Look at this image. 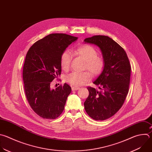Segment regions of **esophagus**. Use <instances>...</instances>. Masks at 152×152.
Listing matches in <instances>:
<instances>
[{
  "label": "esophagus",
  "instance_id": "obj_1",
  "mask_svg": "<svg viewBox=\"0 0 152 152\" xmlns=\"http://www.w3.org/2000/svg\"><path fill=\"white\" fill-rule=\"evenodd\" d=\"M80 88L79 86H72V91H76V90H78Z\"/></svg>",
  "mask_w": 152,
  "mask_h": 152
}]
</instances>
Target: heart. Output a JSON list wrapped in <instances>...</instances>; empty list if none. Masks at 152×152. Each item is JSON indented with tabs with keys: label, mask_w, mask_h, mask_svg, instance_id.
<instances>
[{
	"label": "heart",
	"mask_w": 152,
	"mask_h": 152,
	"mask_svg": "<svg viewBox=\"0 0 152 152\" xmlns=\"http://www.w3.org/2000/svg\"><path fill=\"white\" fill-rule=\"evenodd\" d=\"M74 54L82 58L85 62L84 69L89 70L93 76H96L102 72L104 66L103 58L98 55L97 50L88 44H82L74 50ZM72 60V54L68 50H64L60 56V65L64 70L70 69ZM91 78V74L87 72H73L66 77L67 82L72 85L80 86L88 82Z\"/></svg>",
	"instance_id": "heart-1"
}]
</instances>
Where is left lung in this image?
<instances>
[{"label":"left lung","mask_w":152,"mask_h":152,"mask_svg":"<svg viewBox=\"0 0 152 152\" xmlns=\"http://www.w3.org/2000/svg\"><path fill=\"white\" fill-rule=\"evenodd\" d=\"M84 41L99 46L104 60L103 72L93 82L101 91L87 87L89 95L84 107L91 118L104 121L123 106L129 91L131 66L124 48L109 36L96 35Z\"/></svg>","instance_id":"left-lung-1"}]
</instances>
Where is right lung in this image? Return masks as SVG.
<instances>
[{"label": "right lung", "mask_w": 152, "mask_h": 152, "mask_svg": "<svg viewBox=\"0 0 152 152\" xmlns=\"http://www.w3.org/2000/svg\"><path fill=\"white\" fill-rule=\"evenodd\" d=\"M77 37L53 33L28 49L23 66L25 94L33 110L43 119H55L63 112L72 88L67 83L51 89L50 83L61 75L60 56Z\"/></svg>", "instance_id": "add662e5"}]
</instances>
